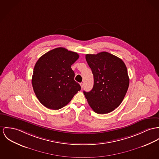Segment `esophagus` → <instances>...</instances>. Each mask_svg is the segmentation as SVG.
Masks as SVG:
<instances>
[{
	"label": "esophagus",
	"instance_id": "1",
	"mask_svg": "<svg viewBox=\"0 0 159 159\" xmlns=\"http://www.w3.org/2000/svg\"><path fill=\"white\" fill-rule=\"evenodd\" d=\"M80 85L81 86L82 88H83V87H84V84H83V83H80Z\"/></svg>",
	"mask_w": 159,
	"mask_h": 159
}]
</instances>
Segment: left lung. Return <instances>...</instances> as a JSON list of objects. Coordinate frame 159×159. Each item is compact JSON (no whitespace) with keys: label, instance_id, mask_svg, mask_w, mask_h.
<instances>
[{"label":"left lung","instance_id":"1","mask_svg":"<svg viewBox=\"0 0 159 159\" xmlns=\"http://www.w3.org/2000/svg\"><path fill=\"white\" fill-rule=\"evenodd\" d=\"M86 60L94 75V85L84 91L89 105L98 114H107L117 108L127 92L129 79L122 59L108 52L86 54Z\"/></svg>","mask_w":159,"mask_h":159}]
</instances>
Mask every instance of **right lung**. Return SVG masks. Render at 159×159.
Returning <instances> with one entry per match:
<instances>
[{
	"instance_id": "obj_1",
	"label": "right lung",
	"mask_w": 159,
	"mask_h": 159,
	"mask_svg": "<svg viewBox=\"0 0 159 159\" xmlns=\"http://www.w3.org/2000/svg\"><path fill=\"white\" fill-rule=\"evenodd\" d=\"M79 57L77 52L62 47L42 56L34 68L32 85L37 98L47 108L57 110L66 105L81 89L74 80L71 65Z\"/></svg>"
}]
</instances>
